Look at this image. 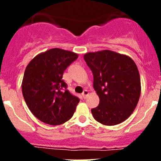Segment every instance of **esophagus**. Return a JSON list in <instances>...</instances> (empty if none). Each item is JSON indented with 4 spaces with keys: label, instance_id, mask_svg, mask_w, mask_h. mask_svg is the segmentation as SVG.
<instances>
[{
    "label": "esophagus",
    "instance_id": "34e87169",
    "mask_svg": "<svg viewBox=\"0 0 161 161\" xmlns=\"http://www.w3.org/2000/svg\"><path fill=\"white\" fill-rule=\"evenodd\" d=\"M82 97H83V98L86 99L87 97V96L89 95V91L86 90H85L83 91V92H82Z\"/></svg>",
    "mask_w": 161,
    "mask_h": 161
}]
</instances>
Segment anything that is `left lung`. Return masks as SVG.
I'll return each mask as SVG.
<instances>
[{
    "mask_svg": "<svg viewBox=\"0 0 161 161\" xmlns=\"http://www.w3.org/2000/svg\"><path fill=\"white\" fill-rule=\"evenodd\" d=\"M83 57L100 98L99 106L91 110L93 118L108 126L125 121L137 106L141 93L136 63L127 55L108 50L90 52Z\"/></svg>",
    "mask_w": 161,
    "mask_h": 161,
    "instance_id": "obj_1",
    "label": "left lung"
}]
</instances>
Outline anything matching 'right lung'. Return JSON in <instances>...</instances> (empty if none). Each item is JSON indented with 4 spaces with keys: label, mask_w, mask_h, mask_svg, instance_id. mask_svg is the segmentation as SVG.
<instances>
[{
    "label": "right lung",
    "mask_w": 161,
    "mask_h": 161,
    "mask_svg": "<svg viewBox=\"0 0 161 161\" xmlns=\"http://www.w3.org/2000/svg\"><path fill=\"white\" fill-rule=\"evenodd\" d=\"M78 56L70 50L53 48L37 54L26 66L22 95L32 114L43 123L64 124L74 114L79 99L66 90L62 76Z\"/></svg>",
    "instance_id": "right-lung-1"
}]
</instances>
